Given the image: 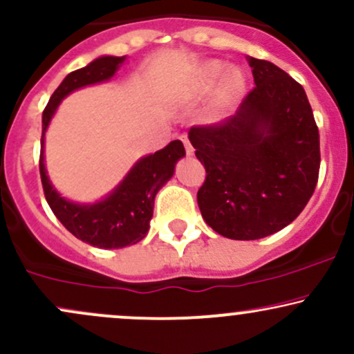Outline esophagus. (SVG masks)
I'll return each mask as SVG.
<instances>
[{"instance_id": "obj_1", "label": "esophagus", "mask_w": 354, "mask_h": 354, "mask_svg": "<svg viewBox=\"0 0 354 354\" xmlns=\"http://www.w3.org/2000/svg\"><path fill=\"white\" fill-rule=\"evenodd\" d=\"M180 140L183 141V145H185L186 154H188V156H193V153H194V148H193V146H191L189 140H188V136H186V135H181V136H180Z\"/></svg>"}]
</instances>
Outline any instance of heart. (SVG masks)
I'll return each instance as SVG.
<instances>
[{"label":"heart","mask_w":354,"mask_h":354,"mask_svg":"<svg viewBox=\"0 0 354 354\" xmlns=\"http://www.w3.org/2000/svg\"><path fill=\"white\" fill-rule=\"evenodd\" d=\"M219 84L218 87L217 84ZM214 98L211 101L208 116L211 121L225 120L231 115L239 98L243 96V91L246 88L245 76L238 70H230L228 64L219 59H209L198 66V70L191 75V78L186 81L183 95L188 100L205 98L211 91H214Z\"/></svg>","instance_id":"obj_1"}]
</instances>
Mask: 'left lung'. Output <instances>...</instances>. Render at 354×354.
I'll return each mask as SVG.
<instances>
[{
	"mask_svg": "<svg viewBox=\"0 0 354 354\" xmlns=\"http://www.w3.org/2000/svg\"><path fill=\"white\" fill-rule=\"evenodd\" d=\"M256 86L236 115L193 126L188 138L205 165L201 216L230 239H259L298 218L318 183L319 133L298 81L248 58Z\"/></svg>",
	"mask_w": 354,
	"mask_h": 354,
	"instance_id": "1",
	"label": "left lung"
}]
</instances>
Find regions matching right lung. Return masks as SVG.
I'll list each match as a JSON object with an SVG mask.
<instances>
[{
	"mask_svg": "<svg viewBox=\"0 0 354 354\" xmlns=\"http://www.w3.org/2000/svg\"><path fill=\"white\" fill-rule=\"evenodd\" d=\"M124 59L126 56H101L88 66L70 73L53 93L43 111L39 174L48 205L71 234L103 250L136 245L146 236L153 218L156 193L174 174L176 161L186 154L181 141L174 140L160 151L143 156L106 198L96 203L70 201L61 196L51 185L44 166V133L56 108L75 89L111 80Z\"/></svg>",
	"mask_w": 354,
	"mask_h": 354,
	"instance_id": "1",
	"label": "right lung"
}]
</instances>
